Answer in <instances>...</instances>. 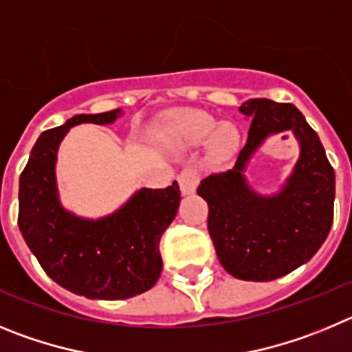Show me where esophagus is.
Returning <instances> with one entry per match:
<instances>
[{"label":"esophagus","mask_w":352,"mask_h":352,"mask_svg":"<svg viewBox=\"0 0 352 352\" xmlns=\"http://www.w3.org/2000/svg\"><path fill=\"white\" fill-rule=\"evenodd\" d=\"M177 179H179V186L182 195H191V192H195L196 186H198V172H196V168L186 166V168L179 173Z\"/></svg>","instance_id":"esophagus-1"}]
</instances>
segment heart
Here are the masks:
<instances>
[{"label":"heart","instance_id":"1","mask_svg":"<svg viewBox=\"0 0 352 352\" xmlns=\"http://www.w3.org/2000/svg\"><path fill=\"white\" fill-rule=\"evenodd\" d=\"M175 129L189 144H204L210 140V156L217 161L228 160L235 154L240 144L236 126L223 124L205 112H184L177 117Z\"/></svg>","mask_w":352,"mask_h":352}]
</instances>
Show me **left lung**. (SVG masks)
Here are the masks:
<instances>
[{
  "instance_id": "8db88e82",
  "label": "left lung",
  "mask_w": 352,
  "mask_h": 352,
  "mask_svg": "<svg viewBox=\"0 0 352 352\" xmlns=\"http://www.w3.org/2000/svg\"><path fill=\"white\" fill-rule=\"evenodd\" d=\"M240 112L251 117L247 144L235 166L205 177L198 195L208 204V233L228 274L242 280H274L309 261L333 223L335 172L318 133L291 103L249 100ZM293 131L300 157L285 188L261 197L246 186V161L268 134Z\"/></svg>"
}]
</instances>
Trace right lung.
<instances>
[{
  "label": "right lung",
  "mask_w": 352,
  "mask_h": 352,
  "mask_svg": "<svg viewBox=\"0 0 352 352\" xmlns=\"http://www.w3.org/2000/svg\"><path fill=\"white\" fill-rule=\"evenodd\" d=\"M121 110L80 113L40 135L19 180V230L45 274L65 289L91 300H124L160 278V240L180 204L179 184L140 189L112 215L91 221L59 204L58 147L69 128L110 124Z\"/></svg>",
  "instance_id": "1"
}]
</instances>
